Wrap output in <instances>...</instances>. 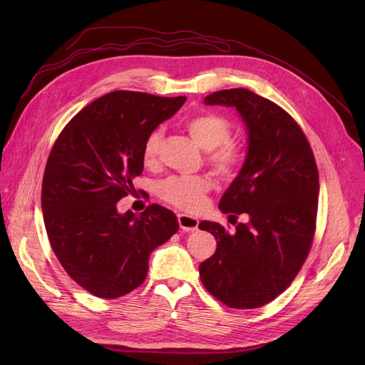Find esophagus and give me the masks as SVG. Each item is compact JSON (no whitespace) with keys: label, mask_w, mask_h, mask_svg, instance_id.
<instances>
[{"label":"esophagus","mask_w":365,"mask_h":365,"mask_svg":"<svg viewBox=\"0 0 365 365\" xmlns=\"http://www.w3.org/2000/svg\"><path fill=\"white\" fill-rule=\"evenodd\" d=\"M178 224L182 231H187V233H189V231H195L200 222H197L196 217L181 213V215H178Z\"/></svg>","instance_id":"1"}]
</instances>
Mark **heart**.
Wrapping results in <instances>:
<instances>
[{
  "instance_id": "1",
  "label": "heart",
  "mask_w": 365,
  "mask_h": 365,
  "mask_svg": "<svg viewBox=\"0 0 365 365\" xmlns=\"http://www.w3.org/2000/svg\"><path fill=\"white\" fill-rule=\"evenodd\" d=\"M185 129L201 149L207 150V161L220 176H231L240 163L239 148L230 140L231 126L217 114L204 113L192 115L185 121ZM161 145V132L153 130L143 148V158L150 164L155 161ZM212 189L207 176H172L160 185V196L175 207L195 212L201 207L204 196Z\"/></svg>"
}]
</instances>
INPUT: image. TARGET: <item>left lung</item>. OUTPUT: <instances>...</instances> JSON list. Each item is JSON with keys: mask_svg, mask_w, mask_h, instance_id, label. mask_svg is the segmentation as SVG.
Returning a JSON list of instances; mask_svg holds the SVG:
<instances>
[{"mask_svg": "<svg viewBox=\"0 0 365 365\" xmlns=\"http://www.w3.org/2000/svg\"><path fill=\"white\" fill-rule=\"evenodd\" d=\"M204 103L235 108L245 125L247 157L219 210L245 213L248 222L235 233L210 220L200 224L217 242L200 264L201 282L228 307H260L288 288L311 250L319 190L315 158L294 118L247 88L216 91Z\"/></svg>", "mask_w": 365, "mask_h": 365, "instance_id": "left-lung-1", "label": "left lung"}]
</instances>
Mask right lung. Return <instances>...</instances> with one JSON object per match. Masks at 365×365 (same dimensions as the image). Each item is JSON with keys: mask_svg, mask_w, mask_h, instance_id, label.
Returning a JSON list of instances; mask_svg holds the SVG:
<instances>
[{"mask_svg": "<svg viewBox=\"0 0 365 365\" xmlns=\"http://www.w3.org/2000/svg\"><path fill=\"white\" fill-rule=\"evenodd\" d=\"M184 102V96L108 93L77 113L54 143L42 181L43 224L63 269L96 297L138 288L150 252L178 231L168 208L118 213L117 202L134 192L148 137Z\"/></svg>", "mask_w": 365, "mask_h": 365, "instance_id": "right-lung-1", "label": "right lung"}]
</instances>
